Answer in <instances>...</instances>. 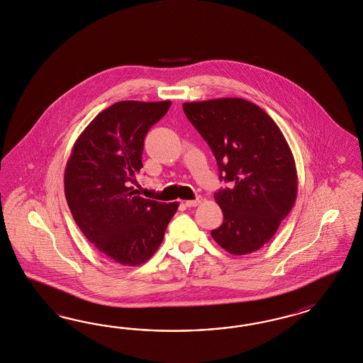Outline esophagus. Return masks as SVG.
<instances>
[{
  "label": "esophagus",
  "mask_w": 363,
  "mask_h": 363,
  "mask_svg": "<svg viewBox=\"0 0 363 363\" xmlns=\"http://www.w3.org/2000/svg\"><path fill=\"white\" fill-rule=\"evenodd\" d=\"M201 201H202L201 197H197L196 199H190V201L185 202V206H186V208H196V206H198V205L201 203Z\"/></svg>",
  "instance_id": "obj_1"
}]
</instances>
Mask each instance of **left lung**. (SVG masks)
<instances>
[{"label": "left lung", "instance_id": "left-lung-1", "mask_svg": "<svg viewBox=\"0 0 363 363\" xmlns=\"http://www.w3.org/2000/svg\"><path fill=\"white\" fill-rule=\"evenodd\" d=\"M187 120L208 143L229 187L214 193L223 222L213 240L234 255L261 249L297 198V167L285 135L253 102L216 99L185 102Z\"/></svg>", "mask_w": 363, "mask_h": 363}]
</instances>
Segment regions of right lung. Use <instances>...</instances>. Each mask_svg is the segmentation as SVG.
Instances as JSON below:
<instances>
[{
    "label": "right lung",
    "mask_w": 363,
    "mask_h": 363,
    "mask_svg": "<svg viewBox=\"0 0 363 363\" xmlns=\"http://www.w3.org/2000/svg\"><path fill=\"white\" fill-rule=\"evenodd\" d=\"M170 101H120L79 134L65 167V197L78 228L113 261L138 266L164 240L178 202L135 196L130 184L143 167V140Z\"/></svg>",
    "instance_id": "right-lung-1"
}]
</instances>
